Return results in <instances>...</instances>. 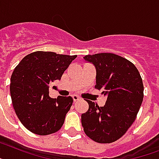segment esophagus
Segmentation results:
<instances>
[{
    "label": "esophagus",
    "instance_id": "34e87169",
    "mask_svg": "<svg viewBox=\"0 0 159 159\" xmlns=\"http://www.w3.org/2000/svg\"><path fill=\"white\" fill-rule=\"evenodd\" d=\"M72 98H73V100H74V102H77V101H79L80 98V97L77 95H73L72 96Z\"/></svg>",
    "mask_w": 159,
    "mask_h": 159
}]
</instances>
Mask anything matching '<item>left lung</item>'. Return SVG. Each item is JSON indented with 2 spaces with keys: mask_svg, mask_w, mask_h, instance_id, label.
I'll return each mask as SVG.
<instances>
[{
  "mask_svg": "<svg viewBox=\"0 0 159 159\" xmlns=\"http://www.w3.org/2000/svg\"><path fill=\"white\" fill-rule=\"evenodd\" d=\"M95 66V88L106 97L104 106L91 101L81 115L85 134L98 143H111L124 136L136 119L143 101L142 80L131 61L114 53H102L84 57Z\"/></svg>",
  "mask_w": 159,
  "mask_h": 159,
  "instance_id": "left-lung-1",
  "label": "left lung"
}]
</instances>
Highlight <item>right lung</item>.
Wrapping results in <instances>:
<instances>
[{"label":"right lung","mask_w":159,"mask_h":159,"mask_svg":"<svg viewBox=\"0 0 159 159\" xmlns=\"http://www.w3.org/2000/svg\"><path fill=\"white\" fill-rule=\"evenodd\" d=\"M77 56L36 51L18 63L10 79V96L14 111L25 128L45 136L57 132L63 125L73 102L71 97L48 95L49 84L60 80Z\"/></svg>","instance_id":"1"}]
</instances>
